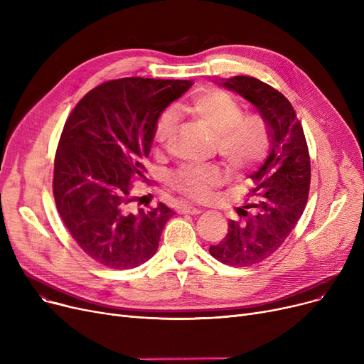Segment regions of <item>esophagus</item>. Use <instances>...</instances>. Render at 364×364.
Listing matches in <instances>:
<instances>
[{"label":"esophagus","mask_w":364,"mask_h":364,"mask_svg":"<svg viewBox=\"0 0 364 364\" xmlns=\"http://www.w3.org/2000/svg\"><path fill=\"white\" fill-rule=\"evenodd\" d=\"M203 211L202 208H199V206H195V205H190V203H187V205H184L183 206V213L184 214H190V215H198V214H200Z\"/></svg>","instance_id":"obj_1"}]
</instances>
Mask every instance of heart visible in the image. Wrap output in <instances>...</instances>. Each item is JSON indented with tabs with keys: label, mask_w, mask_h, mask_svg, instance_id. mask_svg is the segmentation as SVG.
Here are the masks:
<instances>
[{
	"label": "heart",
	"mask_w": 364,
	"mask_h": 364,
	"mask_svg": "<svg viewBox=\"0 0 364 364\" xmlns=\"http://www.w3.org/2000/svg\"><path fill=\"white\" fill-rule=\"evenodd\" d=\"M181 109L193 114L214 132L215 149L235 168L246 166L257 159L265 146V131L254 119L242 117V107L230 95L221 91H200L181 105ZM174 124V113L164 112L155 127V141L164 143ZM221 172L217 166H186L171 177L181 192L200 198L206 190L217 184Z\"/></svg>",
	"instance_id": "b5f03b06"
}]
</instances>
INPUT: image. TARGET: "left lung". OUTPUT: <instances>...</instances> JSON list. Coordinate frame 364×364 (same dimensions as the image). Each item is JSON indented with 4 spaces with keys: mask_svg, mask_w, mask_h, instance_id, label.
Masks as SVG:
<instances>
[{
    "mask_svg": "<svg viewBox=\"0 0 364 364\" xmlns=\"http://www.w3.org/2000/svg\"><path fill=\"white\" fill-rule=\"evenodd\" d=\"M218 85L254 105L267 125L269 155L252 172L240 220L228 223L225 237L209 247L223 264L247 267L274 254L288 239L309 199L311 166L296 113L282 92L252 76H233Z\"/></svg>",
    "mask_w": 364,
    "mask_h": 364,
    "instance_id": "8db88e82",
    "label": "left lung"
}]
</instances>
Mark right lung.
<instances>
[{"label":"right lung","instance_id":"1","mask_svg":"<svg viewBox=\"0 0 364 364\" xmlns=\"http://www.w3.org/2000/svg\"><path fill=\"white\" fill-rule=\"evenodd\" d=\"M192 81L121 78L91 90L68 118L54 159L57 211L81 250L128 270L156 254L168 206L131 211L129 180L144 177L161 113Z\"/></svg>","mask_w":364,"mask_h":364}]
</instances>
